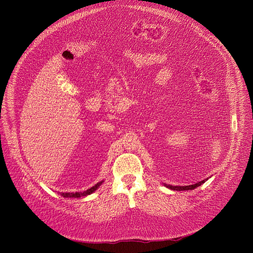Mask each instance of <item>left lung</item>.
<instances>
[{"instance_id":"8db88e82","label":"left lung","mask_w":253,"mask_h":253,"mask_svg":"<svg viewBox=\"0 0 253 253\" xmlns=\"http://www.w3.org/2000/svg\"><path fill=\"white\" fill-rule=\"evenodd\" d=\"M207 179L205 180H202V181L200 182H197L196 184H192V185H186V186H173V185H167V184H164L167 188L171 189V190H176V191H181V190H192V189H195L196 187L200 186L201 184H203Z\"/></svg>"}]
</instances>
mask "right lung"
Wrapping results in <instances>:
<instances>
[{"instance_id": "add662e5", "label": "right lung", "mask_w": 253, "mask_h": 253, "mask_svg": "<svg viewBox=\"0 0 253 253\" xmlns=\"http://www.w3.org/2000/svg\"><path fill=\"white\" fill-rule=\"evenodd\" d=\"M102 183H103V181L97 183V184L94 185L93 187H91V188H89V189H87L86 191H83V192H75V193H74V192H65V193L62 192L61 195H62L63 197H65V198H80V197H84V196L90 195V194H92L94 191H96Z\"/></svg>"}]
</instances>
